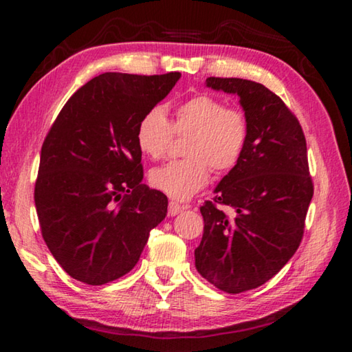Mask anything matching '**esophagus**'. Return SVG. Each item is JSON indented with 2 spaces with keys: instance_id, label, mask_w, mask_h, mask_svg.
I'll list each match as a JSON object with an SVG mask.
<instances>
[{
  "instance_id": "1",
  "label": "esophagus",
  "mask_w": 352,
  "mask_h": 352,
  "mask_svg": "<svg viewBox=\"0 0 352 352\" xmlns=\"http://www.w3.org/2000/svg\"><path fill=\"white\" fill-rule=\"evenodd\" d=\"M184 210V206H182L177 201H169V216H177L178 212H182Z\"/></svg>"
}]
</instances>
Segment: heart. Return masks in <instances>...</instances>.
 I'll return each instance as SVG.
<instances>
[{
    "label": "heart",
    "instance_id": "1",
    "mask_svg": "<svg viewBox=\"0 0 352 352\" xmlns=\"http://www.w3.org/2000/svg\"><path fill=\"white\" fill-rule=\"evenodd\" d=\"M174 135L188 136L183 146L186 158L152 169L148 180L169 197L186 200L210 182V167L223 174L239 163L250 124L242 110L226 107L210 94H197L175 107L170 122L163 110L147 111L136 127V144L146 157L160 160Z\"/></svg>",
    "mask_w": 352,
    "mask_h": 352
}]
</instances>
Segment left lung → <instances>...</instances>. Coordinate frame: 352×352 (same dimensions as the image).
Segmentation results:
<instances>
[{
	"label": "left lung",
	"instance_id": "obj_1",
	"mask_svg": "<svg viewBox=\"0 0 352 352\" xmlns=\"http://www.w3.org/2000/svg\"><path fill=\"white\" fill-rule=\"evenodd\" d=\"M205 85L239 98L250 136L239 163L214 189V204L200 208L205 226L195 269L217 289L241 294L272 279L300 247L314 195L306 138L294 113L262 83L208 77Z\"/></svg>",
	"mask_w": 352,
	"mask_h": 352
}]
</instances>
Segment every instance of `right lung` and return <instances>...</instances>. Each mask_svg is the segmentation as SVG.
<instances>
[{
    "mask_svg": "<svg viewBox=\"0 0 352 352\" xmlns=\"http://www.w3.org/2000/svg\"><path fill=\"white\" fill-rule=\"evenodd\" d=\"M180 77L100 74L68 99L46 135L35 208L47 248L77 281L126 275L168 214V197L141 184L136 127Z\"/></svg>",
    "mask_w": 352,
    "mask_h": 352,
    "instance_id": "right-lung-1",
    "label": "right lung"
}]
</instances>
